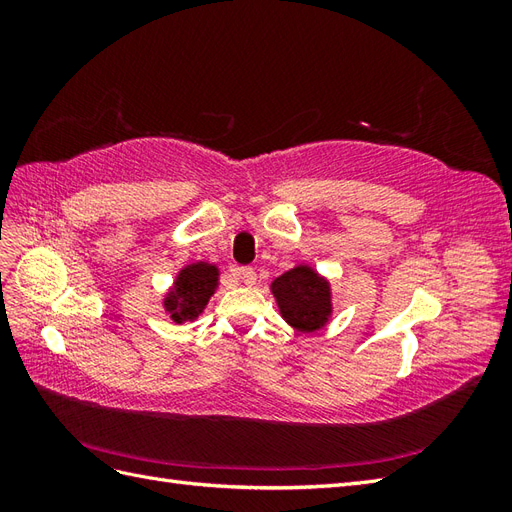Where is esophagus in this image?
Instances as JSON below:
<instances>
[{"label":"esophagus","mask_w":512,"mask_h":512,"mask_svg":"<svg viewBox=\"0 0 512 512\" xmlns=\"http://www.w3.org/2000/svg\"><path fill=\"white\" fill-rule=\"evenodd\" d=\"M235 275L239 277V280L245 284V286H254L256 284V271L252 267H239L235 271Z\"/></svg>","instance_id":"esophagus-1"}]
</instances>
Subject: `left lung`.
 <instances>
[{"instance_id":"left-lung-1","label":"left lung","mask_w":512,"mask_h":512,"mask_svg":"<svg viewBox=\"0 0 512 512\" xmlns=\"http://www.w3.org/2000/svg\"><path fill=\"white\" fill-rule=\"evenodd\" d=\"M282 318L301 333L322 329L331 318V288L312 267L299 265L271 284Z\"/></svg>"}]
</instances>
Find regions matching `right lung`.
Masks as SVG:
<instances>
[{
	"mask_svg": "<svg viewBox=\"0 0 512 512\" xmlns=\"http://www.w3.org/2000/svg\"><path fill=\"white\" fill-rule=\"evenodd\" d=\"M218 273V267L209 262H194L179 271L175 286L164 299V309L173 322L181 324L203 314L211 294L218 288Z\"/></svg>",
	"mask_w": 512,
	"mask_h": 512,
	"instance_id": "right-lung-1",
	"label": "right lung"
}]
</instances>
